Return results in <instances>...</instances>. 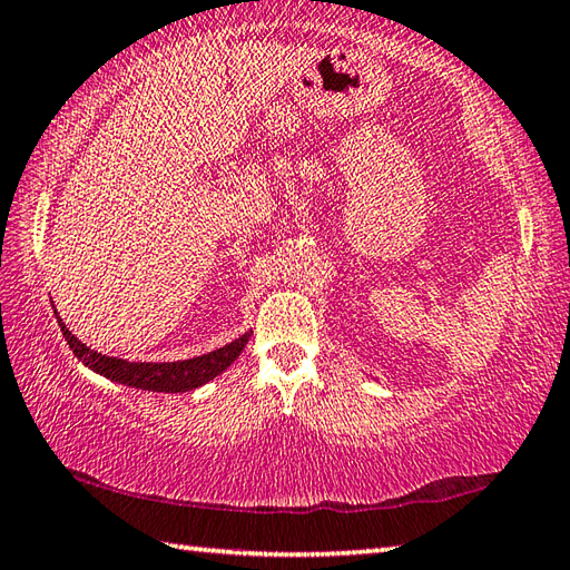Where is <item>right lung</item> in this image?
<instances>
[{
    "instance_id": "1",
    "label": "right lung",
    "mask_w": 570,
    "mask_h": 570,
    "mask_svg": "<svg viewBox=\"0 0 570 570\" xmlns=\"http://www.w3.org/2000/svg\"><path fill=\"white\" fill-rule=\"evenodd\" d=\"M58 325H60V333H63V337H66V343L72 350V355L82 360L90 370L100 372L107 380L119 382V384L137 386V390H149V392H166V394L190 392V390H196V386L217 377V374L227 370L239 357V353L245 350L249 335H252V333L239 335L237 341H233L220 350H215V353L193 357V360L127 362L119 357H107L100 353H92L90 347H85L78 337L66 328V323L60 318H58Z\"/></svg>"
}]
</instances>
